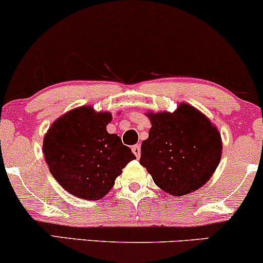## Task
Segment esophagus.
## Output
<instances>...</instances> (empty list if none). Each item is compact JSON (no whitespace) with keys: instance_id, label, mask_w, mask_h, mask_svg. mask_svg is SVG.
I'll use <instances>...</instances> for the list:
<instances>
[{"instance_id":"obj_1","label":"esophagus","mask_w":263,"mask_h":263,"mask_svg":"<svg viewBox=\"0 0 263 263\" xmlns=\"http://www.w3.org/2000/svg\"><path fill=\"white\" fill-rule=\"evenodd\" d=\"M132 149V153H134V154L136 155V158H139V156H141V145L139 144H136V145H134V147L131 148Z\"/></svg>"}]
</instances>
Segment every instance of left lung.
Wrapping results in <instances>:
<instances>
[{
	"label": "left lung",
	"mask_w": 263,
	"mask_h": 263,
	"mask_svg": "<svg viewBox=\"0 0 263 263\" xmlns=\"http://www.w3.org/2000/svg\"><path fill=\"white\" fill-rule=\"evenodd\" d=\"M149 137L142 142L139 164L162 191L176 197L201 188L220 164L222 139L208 116L187 103L174 112H145Z\"/></svg>",
	"instance_id": "obj_1"
}]
</instances>
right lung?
I'll return each mask as SVG.
<instances>
[{"instance_id": "right-lung-1", "label": "right lung", "mask_w": 263, "mask_h": 263, "mask_svg": "<svg viewBox=\"0 0 263 263\" xmlns=\"http://www.w3.org/2000/svg\"><path fill=\"white\" fill-rule=\"evenodd\" d=\"M111 119L109 111L82 105L58 118L45 135L42 152L49 172L75 197H105L122 168L136 159L118 135L107 131Z\"/></svg>"}]
</instances>
